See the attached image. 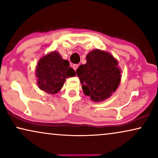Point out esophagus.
<instances>
[{"label":"esophagus","mask_w":158,"mask_h":158,"mask_svg":"<svg viewBox=\"0 0 158 158\" xmlns=\"http://www.w3.org/2000/svg\"><path fill=\"white\" fill-rule=\"evenodd\" d=\"M78 66H79V64H73V68L75 70H76L77 69V68H78Z\"/></svg>","instance_id":"obj_1"}]
</instances>
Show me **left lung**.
Instances as JSON below:
<instances>
[{"mask_svg":"<svg viewBox=\"0 0 158 158\" xmlns=\"http://www.w3.org/2000/svg\"><path fill=\"white\" fill-rule=\"evenodd\" d=\"M86 64H81L76 73L83 93L95 102L109 98L121 81V69L111 54L94 49L86 56Z\"/></svg>","mask_w":158,"mask_h":158,"instance_id":"8db88e82","label":"left lung"}]
</instances>
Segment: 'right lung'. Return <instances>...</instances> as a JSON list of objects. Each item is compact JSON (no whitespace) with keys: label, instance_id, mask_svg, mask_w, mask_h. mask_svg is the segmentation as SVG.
Returning <instances> with one entry per match:
<instances>
[{"label":"right lung","instance_id":"obj_1","mask_svg":"<svg viewBox=\"0 0 158 158\" xmlns=\"http://www.w3.org/2000/svg\"><path fill=\"white\" fill-rule=\"evenodd\" d=\"M75 75V70L70 67L68 60L62 59L59 52L56 51L41 58L36 68L39 88L49 94L59 92L67 77Z\"/></svg>","mask_w":158,"mask_h":158}]
</instances>
